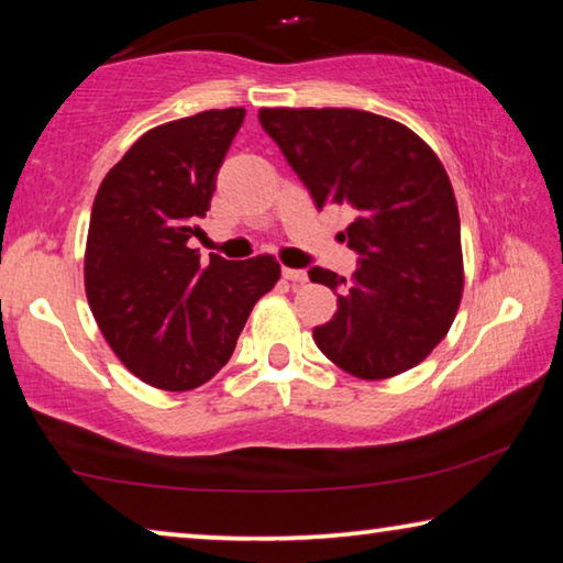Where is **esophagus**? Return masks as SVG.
<instances>
[{
  "instance_id": "1",
  "label": "esophagus",
  "mask_w": 563,
  "mask_h": 563,
  "mask_svg": "<svg viewBox=\"0 0 563 563\" xmlns=\"http://www.w3.org/2000/svg\"><path fill=\"white\" fill-rule=\"evenodd\" d=\"M283 278L285 280H290V283H308V273H305V271H292V268H285L283 271Z\"/></svg>"
}]
</instances>
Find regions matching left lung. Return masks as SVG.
<instances>
[{
	"label": "left lung",
	"mask_w": 563,
	"mask_h": 563,
	"mask_svg": "<svg viewBox=\"0 0 563 563\" xmlns=\"http://www.w3.org/2000/svg\"><path fill=\"white\" fill-rule=\"evenodd\" d=\"M318 208L347 206V245L360 253L350 285L312 268L338 292L330 322L312 330L322 355L360 379L419 365L450 332L464 290L460 211L434 151L405 123L357 109H261Z\"/></svg>",
	"instance_id": "1"
}]
</instances>
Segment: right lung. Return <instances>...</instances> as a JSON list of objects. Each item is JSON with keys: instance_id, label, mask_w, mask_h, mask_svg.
Wrapping results in <instances>:
<instances>
[{"instance_id": "add662e5", "label": "right lung", "mask_w": 563, "mask_h": 563, "mask_svg": "<svg viewBox=\"0 0 563 563\" xmlns=\"http://www.w3.org/2000/svg\"><path fill=\"white\" fill-rule=\"evenodd\" d=\"M245 109H211L146 131L101 180L84 253L89 308L117 357L166 393L206 385L253 305L280 280L273 255L203 263L188 241Z\"/></svg>"}]
</instances>
